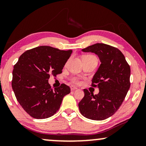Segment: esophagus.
<instances>
[{"label": "esophagus", "instance_id": "esophagus-1", "mask_svg": "<svg viewBox=\"0 0 146 146\" xmlns=\"http://www.w3.org/2000/svg\"><path fill=\"white\" fill-rule=\"evenodd\" d=\"M70 89H71V91H74V90H76L77 88L76 86H71Z\"/></svg>", "mask_w": 146, "mask_h": 146}]
</instances>
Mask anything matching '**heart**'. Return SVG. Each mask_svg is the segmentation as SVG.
I'll use <instances>...</instances> for the list:
<instances>
[{
	"label": "heart",
	"mask_w": 146,
	"mask_h": 146,
	"mask_svg": "<svg viewBox=\"0 0 146 146\" xmlns=\"http://www.w3.org/2000/svg\"><path fill=\"white\" fill-rule=\"evenodd\" d=\"M88 56H90V55L85 56L84 57H88ZM72 81L74 82H75V83H76V84H80L81 83V81L78 78H73Z\"/></svg>",
	"instance_id": "b5f03b06"
}]
</instances>
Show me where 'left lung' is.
I'll return each mask as SVG.
<instances>
[{
	"label": "left lung",
	"instance_id": "1",
	"mask_svg": "<svg viewBox=\"0 0 146 146\" xmlns=\"http://www.w3.org/2000/svg\"><path fill=\"white\" fill-rule=\"evenodd\" d=\"M82 51L94 53L101 64L92 80V86L98 88L99 93L94 95L84 90L80 111L86 118L104 120L114 114L125 99L130 87V67L121 52L110 45L97 43Z\"/></svg>",
	"mask_w": 146,
	"mask_h": 146
}]
</instances>
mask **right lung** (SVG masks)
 I'll return each mask as SVG.
<instances>
[{
  "instance_id": "1",
  "label": "right lung",
  "mask_w": 146,
  "mask_h": 146,
  "mask_svg": "<svg viewBox=\"0 0 146 146\" xmlns=\"http://www.w3.org/2000/svg\"><path fill=\"white\" fill-rule=\"evenodd\" d=\"M72 52L40 46L25 52L14 66L12 88L20 105L34 118L51 117L70 92L64 84L52 90L48 79L62 73Z\"/></svg>"
}]
</instances>
